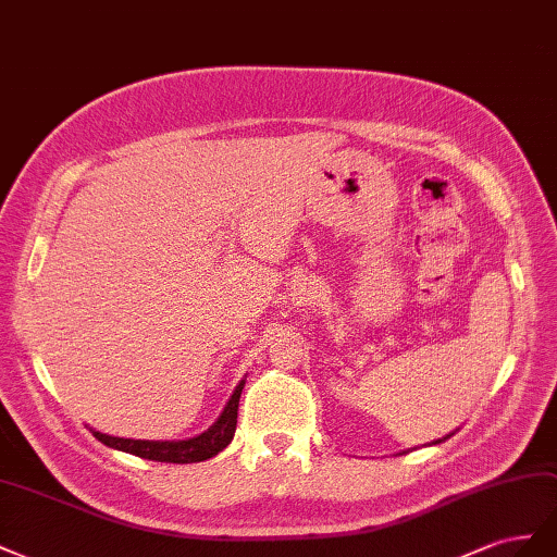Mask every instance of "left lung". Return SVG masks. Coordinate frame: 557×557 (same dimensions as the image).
<instances>
[{
	"label": "left lung",
	"instance_id": "1",
	"mask_svg": "<svg viewBox=\"0 0 557 557\" xmlns=\"http://www.w3.org/2000/svg\"><path fill=\"white\" fill-rule=\"evenodd\" d=\"M453 434H455V432H453ZM453 434H448V436H443V438H438V441H434V446H436V443H441V441H446V438H450V436H453Z\"/></svg>",
	"mask_w": 557,
	"mask_h": 557
}]
</instances>
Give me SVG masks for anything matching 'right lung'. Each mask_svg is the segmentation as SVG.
Wrapping results in <instances>:
<instances>
[{
    "label": "right lung",
    "mask_w": 557,
    "mask_h": 557,
    "mask_svg": "<svg viewBox=\"0 0 557 557\" xmlns=\"http://www.w3.org/2000/svg\"><path fill=\"white\" fill-rule=\"evenodd\" d=\"M245 387V380H240L231 394L228 404L221 410V416L216 422L194 438H184V441H141V438H121V436H109L102 432H95L90 429L92 436L102 441L104 446L131 453L145 459H153V462H170V465H194V462H205L214 455L224 450L228 443L233 441L235 434V424H237V404H240V394Z\"/></svg>",
    "instance_id": "right-lung-1"
}]
</instances>
